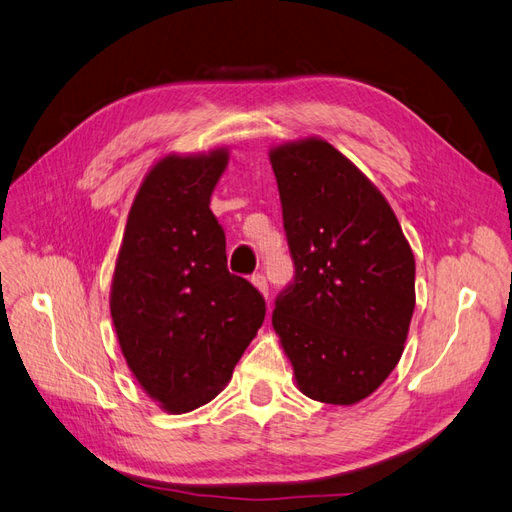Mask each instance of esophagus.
I'll use <instances>...</instances> for the list:
<instances>
[{
	"mask_svg": "<svg viewBox=\"0 0 512 512\" xmlns=\"http://www.w3.org/2000/svg\"><path fill=\"white\" fill-rule=\"evenodd\" d=\"M252 284H254L262 294H265V297H269V284H267V277H265V275H262V273H254V275H252Z\"/></svg>",
	"mask_w": 512,
	"mask_h": 512,
	"instance_id": "1",
	"label": "esophagus"
}]
</instances>
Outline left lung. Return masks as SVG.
I'll return each mask as SVG.
<instances>
[{
	"label": "left lung",
	"instance_id": "1",
	"mask_svg": "<svg viewBox=\"0 0 512 512\" xmlns=\"http://www.w3.org/2000/svg\"><path fill=\"white\" fill-rule=\"evenodd\" d=\"M269 158L294 262L273 329L303 395L356 404L404 352L414 254L376 185L327 141L288 143Z\"/></svg>",
	"mask_w": 512,
	"mask_h": 512
}]
</instances>
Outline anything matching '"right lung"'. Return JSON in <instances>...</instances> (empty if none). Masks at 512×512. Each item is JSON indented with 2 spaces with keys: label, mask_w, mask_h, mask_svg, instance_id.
<instances>
[{
  "label": "right lung",
  "mask_w": 512,
  "mask_h": 512,
  "mask_svg": "<svg viewBox=\"0 0 512 512\" xmlns=\"http://www.w3.org/2000/svg\"><path fill=\"white\" fill-rule=\"evenodd\" d=\"M228 162L166 156L138 190L111 288V316L126 363L164 410L207 404L265 320L262 294L226 267V235L211 192Z\"/></svg>",
  "instance_id": "right-lung-1"
}]
</instances>
